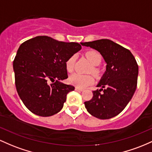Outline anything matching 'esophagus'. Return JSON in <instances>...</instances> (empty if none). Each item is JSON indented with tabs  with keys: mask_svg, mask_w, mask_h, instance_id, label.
Masks as SVG:
<instances>
[{
	"mask_svg": "<svg viewBox=\"0 0 152 152\" xmlns=\"http://www.w3.org/2000/svg\"><path fill=\"white\" fill-rule=\"evenodd\" d=\"M75 90H77V91H80V92L83 91V90H84V89L79 88V87H75Z\"/></svg>",
	"mask_w": 152,
	"mask_h": 152,
	"instance_id": "34e87169",
	"label": "esophagus"
}]
</instances>
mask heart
Listing matches in <instances>:
<instances>
[{"instance_id": "heart-1", "label": "heart", "mask_w": 152, "mask_h": 152, "mask_svg": "<svg viewBox=\"0 0 152 152\" xmlns=\"http://www.w3.org/2000/svg\"><path fill=\"white\" fill-rule=\"evenodd\" d=\"M85 54H86V57L90 61V62L94 65V67H93V72L96 75H98L99 74V69L95 66L98 65L101 62V54L95 50L88 51ZM75 59V55H72L66 61L65 67L68 72H72L74 69ZM69 82L72 85H75L77 87L85 88V87L91 85L94 82V77L90 75H83L80 73L75 72L69 76Z\"/></svg>"}]
</instances>
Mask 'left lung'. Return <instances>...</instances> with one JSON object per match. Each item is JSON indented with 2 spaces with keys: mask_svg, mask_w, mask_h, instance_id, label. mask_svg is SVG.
Segmentation results:
<instances>
[{
  "mask_svg": "<svg viewBox=\"0 0 152 152\" xmlns=\"http://www.w3.org/2000/svg\"><path fill=\"white\" fill-rule=\"evenodd\" d=\"M98 51L107 63L106 71L93 91V96L85 106L90 114L100 119L118 115L132 98L137 86L139 66L134 55L109 39L81 43Z\"/></svg>",
  "mask_w": 152,
  "mask_h": 152,
  "instance_id": "8db88e82",
  "label": "left lung"
}]
</instances>
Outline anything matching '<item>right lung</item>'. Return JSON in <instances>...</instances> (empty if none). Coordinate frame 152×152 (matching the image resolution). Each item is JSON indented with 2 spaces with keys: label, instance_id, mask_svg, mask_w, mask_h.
Instances as JSON below:
<instances>
[{
  "label": "right lung",
  "instance_id": "right-lung-1",
  "mask_svg": "<svg viewBox=\"0 0 152 152\" xmlns=\"http://www.w3.org/2000/svg\"><path fill=\"white\" fill-rule=\"evenodd\" d=\"M81 49L76 42H59L47 36L36 37L21 44L13 64L15 84L31 112L47 117L62 110L67 93L75 90L72 85L60 82L68 77L65 62Z\"/></svg>",
  "mask_w": 152,
  "mask_h": 152
}]
</instances>
